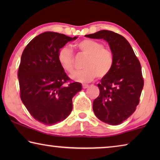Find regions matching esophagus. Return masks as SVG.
<instances>
[{"label":"esophagus","mask_w":160,"mask_h":160,"mask_svg":"<svg viewBox=\"0 0 160 160\" xmlns=\"http://www.w3.org/2000/svg\"><path fill=\"white\" fill-rule=\"evenodd\" d=\"M89 88V85H86V84H82V88L83 89H87Z\"/></svg>","instance_id":"obj_1"}]
</instances>
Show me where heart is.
I'll list each match as a JSON object with an SVG mask.
<instances>
[{"label": "heart", "mask_w": 160, "mask_h": 160, "mask_svg": "<svg viewBox=\"0 0 160 160\" xmlns=\"http://www.w3.org/2000/svg\"><path fill=\"white\" fill-rule=\"evenodd\" d=\"M77 47L88 56L84 65L85 69L78 70L70 75V78L81 82H90L97 76L102 78L107 76L113 65L112 51L104 48L100 42L92 39H85L77 44ZM58 61L61 66L68 72L74 70L73 54L69 47H61L58 53Z\"/></svg>", "instance_id": "1"}]
</instances>
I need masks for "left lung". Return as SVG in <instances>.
Instances as JSON below:
<instances>
[{
	"mask_svg": "<svg viewBox=\"0 0 160 160\" xmlns=\"http://www.w3.org/2000/svg\"><path fill=\"white\" fill-rule=\"evenodd\" d=\"M85 37L104 39L113 56L109 75L97 85L99 97L93 102V111L100 121L118 125L135 112L138 104L144 82L141 66L125 37L109 30H100Z\"/></svg>",
	"mask_w": 160,
	"mask_h": 160,
	"instance_id": "8db88e82",
	"label": "left lung"
}]
</instances>
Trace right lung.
<instances>
[{
	"instance_id": "right-lung-1",
	"label": "right lung",
	"mask_w": 160,
	"mask_h": 160,
	"mask_svg": "<svg viewBox=\"0 0 160 160\" xmlns=\"http://www.w3.org/2000/svg\"><path fill=\"white\" fill-rule=\"evenodd\" d=\"M78 38L53 32L35 37L27 45L18 69L20 98L29 113L45 125L63 121L72 109V99L82 85L70 80L58 61V53Z\"/></svg>"
}]
</instances>
